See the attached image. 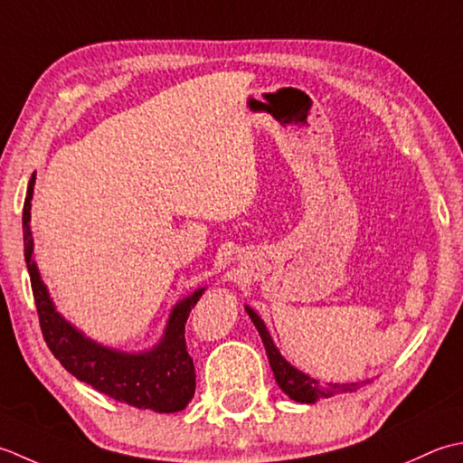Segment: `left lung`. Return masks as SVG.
<instances>
[{
  "instance_id": "obj_1",
  "label": "left lung",
  "mask_w": 463,
  "mask_h": 463,
  "mask_svg": "<svg viewBox=\"0 0 463 463\" xmlns=\"http://www.w3.org/2000/svg\"><path fill=\"white\" fill-rule=\"evenodd\" d=\"M245 311H248V316L251 317V322H253V326H256L258 334L261 337L263 347H266L273 377H276V382L281 388V392L289 395L294 402L316 403L319 400L332 398V395H337V393L355 392V390H360L362 385L370 383V380H364V382H352V383H324L322 385L317 380H314V377H309L307 373L299 372L298 367L291 365L286 357L279 354V350L276 347V344H273V339L268 332L266 324H263V319L256 314V311H253L250 306H245Z\"/></svg>"
}]
</instances>
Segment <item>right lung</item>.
<instances>
[{
  "instance_id": "add662e5",
  "label": "right lung",
  "mask_w": 463,
  "mask_h": 463,
  "mask_svg": "<svg viewBox=\"0 0 463 463\" xmlns=\"http://www.w3.org/2000/svg\"><path fill=\"white\" fill-rule=\"evenodd\" d=\"M33 185L35 174L27 185L24 203V251L47 347L71 375L113 400L157 413L182 411L195 392L194 360L185 347V322L205 288H197L194 294L177 301L169 311L162 337L149 350L121 352L98 344L55 309L37 269L30 225Z\"/></svg>"
}]
</instances>
